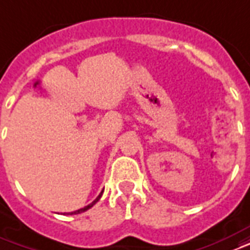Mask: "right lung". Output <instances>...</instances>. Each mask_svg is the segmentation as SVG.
<instances>
[{"label":"right lung","instance_id":"1","mask_svg":"<svg viewBox=\"0 0 250 250\" xmlns=\"http://www.w3.org/2000/svg\"><path fill=\"white\" fill-rule=\"evenodd\" d=\"M102 193H103V192H101V195L98 196L97 199H95V200L92 201L91 204H88V205H86V207H84V208H81V209H78V210H74V212H71V213H68V214H78V213H82V212H84V210H87V209H90V208H91L92 205H95L98 203V201H99V199H101V196H102Z\"/></svg>","mask_w":250,"mask_h":250}]
</instances>
